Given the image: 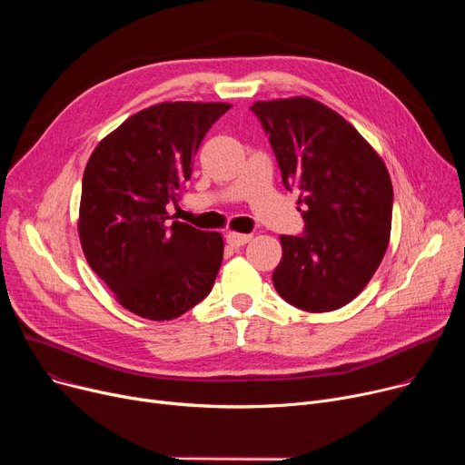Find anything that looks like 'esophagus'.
<instances>
[{"instance_id": "1", "label": "esophagus", "mask_w": 465, "mask_h": 465, "mask_svg": "<svg viewBox=\"0 0 465 465\" xmlns=\"http://www.w3.org/2000/svg\"><path fill=\"white\" fill-rule=\"evenodd\" d=\"M252 239V235L251 233H235V232H230L228 235H226V241H228V245H232V247H242V245H247V242Z\"/></svg>"}]
</instances>
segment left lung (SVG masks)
Returning <instances> with one entry per match:
<instances>
[{
  "instance_id": "obj_1",
  "label": "left lung",
  "mask_w": 465,
  "mask_h": 465,
  "mask_svg": "<svg viewBox=\"0 0 465 465\" xmlns=\"http://www.w3.org/2000/svg\"><path fill=\"white\" fill-rule=\"evenodd\" d=\"M282 184L298 192L302 235H281L279 296L326 312L352 302L386 252L394 192L386 165L351 124L311 97L258 102Z\"/></svg>"
}]
</instances>
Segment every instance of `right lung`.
<instances>
[{"label":"right lung","instance_id":"right-lung-1","mask_svg":"<svg viewBox=\"0 0 465 465\" xmlns=\"http://www.w3.org/2000/svg\"><path fill=\"white\" fill-rule=\"evenodd\" d=\"M232 105L175 102L144 109L92 153L81 193L84 256L128 311L171 321L207 298L223 263L220 233L171 218L205 134Z\"/></svg>","mask_w":465,"mask_h":465}]
</instances>
